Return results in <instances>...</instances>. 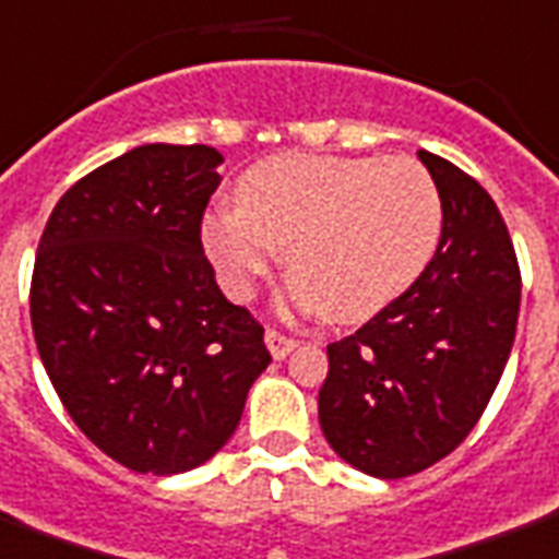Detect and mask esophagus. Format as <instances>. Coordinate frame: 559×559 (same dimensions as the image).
<instances>
[{
  "label": "esophagus",
  "instance_id": "1",
  "mask_svg": "<svg viewBox=\"0 0 559 559\" xmlns=\"http://www.w3.org/2000/svg\"><path fill=\"white\" fill-rule=\"evenodd\" d=\"M263 340H266V348H270V355L275 357V360H284V357L296 348V340H293V336L278 334V331H266Z\"/></svg>",
  "mask_w": 559,
  "mask_h": 559
}]
</instances>
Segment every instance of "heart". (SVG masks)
<instances>
[{
    "label": "heart",
    "instance_id": "heart-1",
    "mask_svg": "<svg viewBox=\"0 0 559 559\" xmlns=\"http://www.w3.org/2000/svg\"><path fill=\"white\" fill-rule=\"evenodd\" d=\"M202 223V249L234 301H249L287 249V301L336 325L378 317L431 263L442 199L413 157H266Z\"/></svg>",
    "mask_w": 559,
    "mask_h": 559
}]
</instances>
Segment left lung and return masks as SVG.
<instances>
[{
    "label": "left lung",
    "mask_w": 559,
    "mask_h": 559,
    "mask_svg": "<svg viewBox=\"0 0 559 559\" xmlns=\"http://www.w3.org/2000/svg\"><path fill=\"white\" fill-rule=\"evenodd\" d=\"M442 199V237L411 289L328 346L319 425L357 472L395 480L457 449L513 348L522 278L484 187L419 148Z\"/></svg>",
    "instance_id": "1"
}]
</instances>
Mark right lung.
Listing matches in <instances>:
<instances>
[{
	"instance_id": "add662e5",
	"label": "right lung",
	"mask_w": 559,
	"mask_h": 559,
	"mask_svg": "<svg viewBox=\"0 0 559 559\" xmlns=\"http://www.w3.org/2000/svg\"><path fill=\"white\" fill-rule=\"evenodd\" d=\"M219 164L213 146L173 143L114 157L61 195L34 258V343L55 393L96 449L140 475L211 460L272 364L199 237Z\"/></svg>"
}]
</instances>
